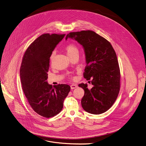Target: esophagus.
I'll return each instance as SVG.
<instances>
[{"label": "esophagus", "instance_id": "1", "mask_svg": "<svg viewBox=\"0 0 146 146\" xmlns=\"http://www.w3.org/2000/svg\"><path fill=\"white\" fill-rule=\"evenodd\" d=\"M77 87V85L76 84H72V85H70V88H71L72 89H74L76 88Z\"/></svg>", "mask_w": 146, "mask_h": 146}]
</instances>
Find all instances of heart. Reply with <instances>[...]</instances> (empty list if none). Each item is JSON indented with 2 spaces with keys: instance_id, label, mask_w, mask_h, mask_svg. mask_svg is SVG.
<instances>
[{
  "instance_id": "heart-1",
  "label": "heart",
  "mask_w": 146,
  "mask_h": 146,
  "mask_svg": "<svg viewBox=\"0 0 146 146\" xmlns=\"http://www.w3.org/2000/svg\"><path fill=\"white\" fill-rule=\"evenodd\" d=\"M65 49L66 50L68 56L70 58L74 56L78 55L79 54V49L77 45L74 44H69L66 45ZM54 56V52H53L50 57V59L52 60Z\"/></svg>"
}]
</instances>
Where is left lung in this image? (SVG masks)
<instances>
[{"label": "left lung", "instance_id": "left-lung-1", "mask_svg": "<svg viewBox=\"0 0 146 146\" xmlns=\"http://www.w3.org/2000/svg\"><path fill=\"white\" fill-rule=\"evenodd\" d=\"M69 37L82 45L86 62L84 77L93 85L89 89L86 84L78 85L85 91L82 107L90 114L104 113L113 106L120 90L121 73L116 53L109 41L93 31L70 32L66 40Z\"/></svg>", "mask_w": 146, "mask_h": 146}]
</instances>
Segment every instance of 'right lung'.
Segmentation results:
<instances>
[{
	"label": "right lung",
	"instance_id": "add662e5",
	"mask_svg": "<svg viewBox=\"0 0 146 146\" xmlns=\"http://www.w3.org/2000/svg\"><path fill=\"white\" fill-rule=\"evenodd\" d=\"M65 36L42 34L28 47L21 61L20 76L24 93L32 109L45 118L54 117L62 110L70 90L68 85L52 88L46 81L50 55Z\"/></svg>",
	"mask_w": 146,
	"mask_h": 146
}]
</instances>
